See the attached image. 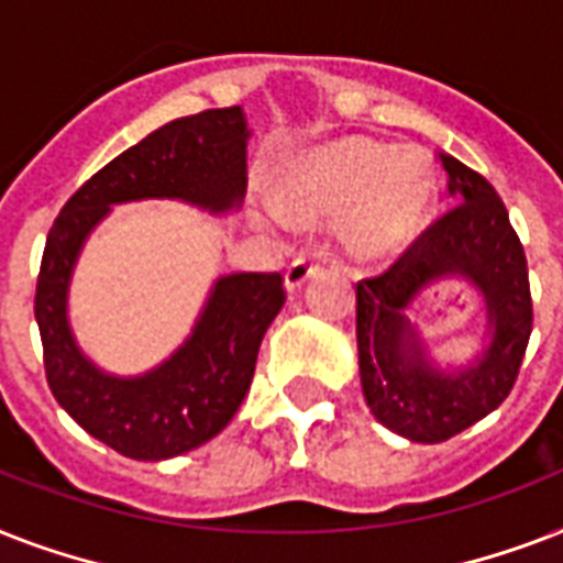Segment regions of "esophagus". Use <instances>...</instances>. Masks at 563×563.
Returning <instances> with one entry per match:
<instances>
[{"label":"esophagus","mask_w":563,"mask_h":563,"mask_svg":"<svg viewBox=\"0 0 563 563\" xmlns=\"http://www.w3.org/2000/svg\"><path fill=\"white\" fill-rule=\"evenodd\" d=\"M321 265H324V260L316 254H303L298 256V260H291L289 268H286V289H300L309 277H316V274L321 272Z\"/></svg>","instance_id":"obj_1"}]
</instances>
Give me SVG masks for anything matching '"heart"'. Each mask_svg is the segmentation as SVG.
Returning <instances> with one entry per match:
<instances>
[{"mask_svg":"<svg viewBox=\"0 0 563 563\" xmlns=\"http://www.w3.org/2000/svg\"><path fill=\"white\" fill-rule=\"evenodd\" d=\"M435 178L423 154L347 136L300 157L283 180L280 207L295 219L344 216V242L360 260L402 247L427 221Z\"/></svg>","mask_w":563,"mask_h":563,"instance_id":"1","label":"heart"}]
</instances>
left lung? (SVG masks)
I'll return each instance as SVG.
<instances>
[{
	"label": "left lung",
	"mask_w": 563,
	"mask_h": 563,
	"mask_svg": "<svg viewBox=\"0 0 563 563\" xmlns=\"http://www.w3.org/2000/svg\"><path fill=\"white\" fill-rule=\"evenodd\" d=\"M455 207L379 277L356 283L362 391L374 418L418 444H441L497 409L517 383L532 335V291L520 236L479 172L438 154ZM462 276L481 291L492 342L467 369L441 372L405 312L429 282Z\"/></svg>",
	"instance_id": "left-lung-1"
}]
</instances>
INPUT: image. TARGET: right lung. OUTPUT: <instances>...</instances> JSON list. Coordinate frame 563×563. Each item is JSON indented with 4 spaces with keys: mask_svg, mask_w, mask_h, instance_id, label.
Listing matches in <instances>:
<instances>
[{
    "mask_svg": "<svg viewBox=\"0 0 563 563\" xmlns=\"http://www.w3.org/2000/svg\"><path fill=\"white\" fill-rule=\"evenodd\" d=\"M247 136L242 108L175 119L96 172L48 230L34 295L48 388L78 427L128 459L163 462L228 427L251 388L256 353L286 289L277 272L219 277L192 335L169 360L148 374L113 376L84 356L69 330L75 260L113 203L178 198L210 212L236 210L247 189Z\"/></svg>",
    "mask_w": 563,
    "mask_h": 563,
    "instance_id": "1",
    "label": "right lung"
}]
</instances>
